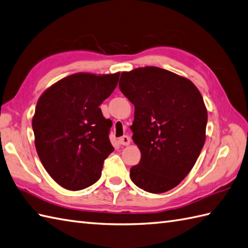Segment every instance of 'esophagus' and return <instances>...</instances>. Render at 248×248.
<instances>
[{
  "label": "esophagus",
  "instance_id": "esophagus-1",
  "mask_svg": "<svg viewBox=\"0 0 248 248\" xmlns=\"http://www.w3.org/2000/svg\"><path fill=\"white\" fill-rule=\"evenodd\" d=\"M119 143L121 145H129L130 143V138L128 136H123L121 137V138L119 139Z\"/></svg>",
  "mask_w": 248,
  "mask_h": 248
}]
</instances>
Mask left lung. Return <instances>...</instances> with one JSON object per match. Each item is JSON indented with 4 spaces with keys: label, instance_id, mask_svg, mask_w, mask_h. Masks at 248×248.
I'll return each instance as SVG.
<instances>
[{
    "label": "left lung",
    "instance_id": "obj_1",
    "mask_svg": "<svg viewBox=\"0 0 248 248\" xmlns=\"http://www.w3.org/2000/svg\"><path fill=\"white\" fill-rule=\"evenodd\" d=\"M119 87L135 105L130 128L141 152L131 180L150 193L175 188L205 144L208 115L201 92L188 78L157 67L123 72Z\"/></svg>",
    "mask_w": 248,
    "mask_h": 248
}]
</instances>
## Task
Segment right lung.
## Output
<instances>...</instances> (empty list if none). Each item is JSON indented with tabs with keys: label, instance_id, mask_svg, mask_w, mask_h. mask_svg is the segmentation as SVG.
I'll use <instances>...</instances> for the list:
<instances>
[{
	"label": "right lung",
	"instance_id": "obj_1",
	"mask_svg": "<svg viewBox=\"0 0 248 248\" xmlns=\"http://www.w3.org/2000/svg\"><path fill=\"white\" fill-rule=\"evenodd\" d=\"M120 73H76L49 87L38 100L32 118L35 146L49 176L64 189L78 191L100 179L113 152L111 120L101 104L118 85Z\"/></svg>",
	"mask_w": 248,
	"mask_h": 248
}]
</instances>
